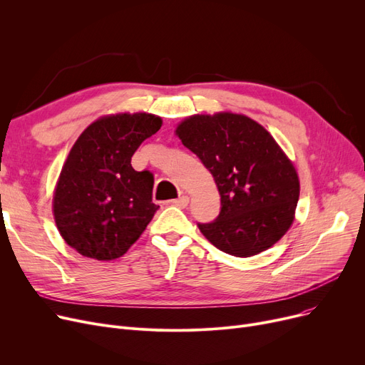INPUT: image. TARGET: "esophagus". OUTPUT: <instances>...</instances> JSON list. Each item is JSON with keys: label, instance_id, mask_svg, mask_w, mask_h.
Returning a JSON list of instances; mask_svg holds the SVG:
<instances>
[{"label": "esophagus", "instance_id": "obj_1", "mask_svg": "<svg viewBox=\"0 0 365 365\" xmlns=\"http://www.w3.org/2000/svg\"><path fill=\"white\" fill-rule=\"evenodd\" d=\"M171 204L179 207V208H185V207H187V204H189V197H187V195H182L180 198H178V200H175V201H171Z\"/></svg>", "mask_w": 365, "mask_h": 365}]
</instances>
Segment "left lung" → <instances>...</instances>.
<instances>
[{
    "label": "left lung",
    "mask_w": 365,
    "mask_h": 365,
    "mask_svg": "<svg viewBox=\"0 0 365 365\" xmlns=\"http://www.w3.org/2000/svg\"><path fill=\"white\" fill-rule=\"evenodd\" d=\"M176 134L212 173L220 194L216 220L198 223L223 253L250 257L289 231L299 201V176L275 139L240 113L192 115Z\"/></svg>",
    "instance_id": "8db88e82"
}]
</instances>
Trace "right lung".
<instances>
[{"instance_id": "right-lung-1", "label": "right lung", "mask_w": 365, "mask_h": 365, "mask_svg": "<svg viewBox=\"0 0 365 365\" xmlns=\"http://www.w3.org/2000/svg\"><path fill=\"white\" fill-rule=\"evenodd\" d=\"M161 124L146 112L115 113L76 139L56 185L53 213L62 238L80 255L121 257L160 208L152 202V173L134 170L131 157Z\"/></svg>"}]
</instances>
